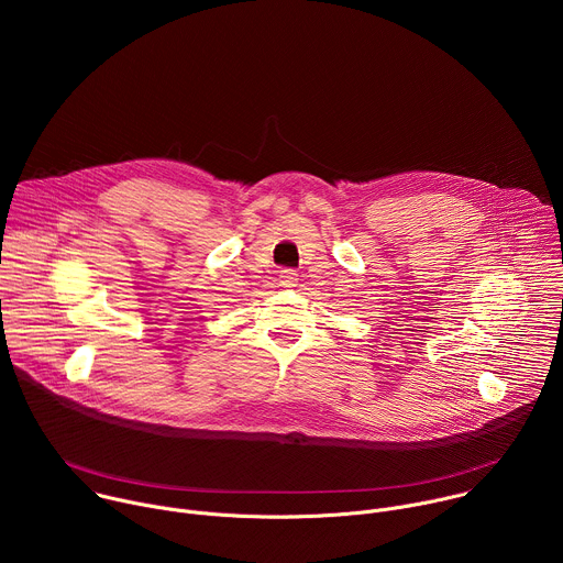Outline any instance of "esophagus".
Masks as SVG:
<instances>
[{
    "mask_svg": "<svg viewBox=\"0 0 563 563\" xmlns=\"http://www.w3.org/2000/svg\"><path fill=\"white\" fill-rule=\"evenodd\" d=\"M280 285L283 287H296L298 285V274L294 269H280Z\"/></svg>",
    "mask_w": 563,
    "mask_h": 563,
    "instance_id": "34e87169",
    "label": "esophagus"
}]
</instances>
